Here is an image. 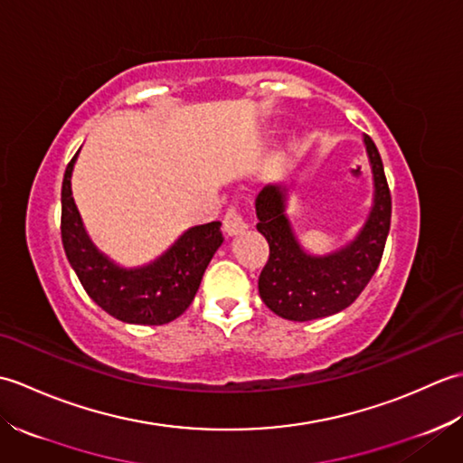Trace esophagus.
Masks as SVG:
<instances>
[{
    "mask_svg": "<svg viewBox=\"0 0 463 463\" xmlns=\"http://www.w3.org/2000/svg\"><path fill=\"white\" fill-rule=\"evenodd\" d=\"M222 226H224V232L229 234V237H234V234H241L247 231V221L242 219V214L239 211V206H229L224 213V219H222Z\"/></svg>",
    "mask_w": 463,
    "mask_h": 463,
    "instance_id": "34e87169",
    "label": "esophagus"
}]
</instances>
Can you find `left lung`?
<instances>
[{
	"mask_svg": "<svg viewBox=\"0 0 463 463\" xmlns=\"http://www.w3.org/2000/svg\"><path fill=\"white\" fill-rule=\"evenodd\" d=\"M373 173V206L356 241L328 257L300 249L284 214L287 194L269 184L257 196V229L269 242V260L259 277L262 302L279 317L307 322L336 314L360 297L376 272L390 232L392 196L376 145L364 135Z\"/></svg>",
	"mask_w": 463,
	"mask_h": 463,
	"instance_id": "left-lung-1",
	"label": "left lung"
}]
</instances>
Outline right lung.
Returning a JSON list of instances; mask_svg holds the SVG:
<instances>
[{
  "instance_id": "add662e5",
  "label": "right lung",
  "mask_w": 463,
  "mask_h": 463,
  "mask_svg": "<svg viewBox=\"0 0 463 463\" xmlns=\"http://www.w3.org/2000/svg\"><path fill=\"white\" fill-rule=\"evenodd\" d=\"M69 161L61 186V241L85 292L117 320L159 326L191 307L213 254L222 244L221 222L193 226L161 259L143 269H119L93 247L71 196Z\"/></svg>"
}]
</instances>
